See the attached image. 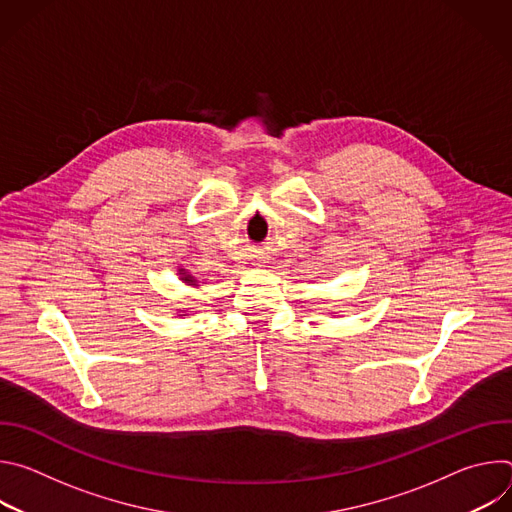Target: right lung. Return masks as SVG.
I'll list each match as a JSON object with an SVG mask.
<instances>
[{"instance_id":"right-lung-1","label":"right lung","mask_w":512,"mask_h":512,"mask_svg":"<svg viewBox=\"0 0 512 512\" xmlns=\"http://www.w3.org/2000/svg\"><path fill=\"white\" fill-rule=\"evenodd\" d=\"M178 273H180V279H182L186 285H198L196 277H194V275H190L186 269H178Z\"/></svg>"}]
</instances>
